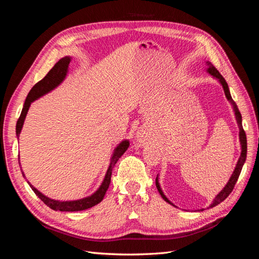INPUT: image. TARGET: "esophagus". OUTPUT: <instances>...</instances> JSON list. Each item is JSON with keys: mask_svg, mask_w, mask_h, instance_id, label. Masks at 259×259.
<instances>
[{"mask_svg": "<svg viewBox=\"0 0 259 259\" xmlns=\"http://www.w3.org/2000/svg\"><path fill=\"white\" fill-rule=\"evenodd\" d=\"M144 137H145V136L142 134V133H138V134H137V140H139V142H140V140H142Z\"/></svg>", "mask_w": 259, "mask_h": 259, "instance_id": "obj_1", "label": "esophagus"}]
</instances>
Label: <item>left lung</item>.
I'll use <instances>...</instances> for the list:
<instances>
[{
	"mask_svg": "<svg viewBox=\"0 0 259 259\" xmlns=\"http://www.w3.org/2000/svg\"><path fill=\"white\" fill-rule=\"evenodd\" d=\"M206 66H207V70H206V71H207L211 76H213L214 79H216L219 83H221V85L223 86V89H224V92H225V95H226L227 99L229 100V103L231 104V106H232V108H233L234 115H236V120H237L238 126H239V139H240V145H241V154H240V158H239V160H238V162H237V165H236V167H234V170H233L232 175L230 176V178H229V180H228V183H227V185L224 187V189L216 195L215 199L213 200V202H211V204L208 206V207H214V206L218 205L221 202H223V201L231 193V191L233 190L234 185H236V183H237V180H238V178H239V176H240V173H241V170H242V167H243V165H244L245 160H246L247 143H246L245 132H244V130H243V126H242V115H241V113H240V111H239L237 104L234 103L232 97H231V94H230V91H229V88H228V84H227V82H226V80L223 77V75L217 71V69H216L213 65H211L209 61H206ZM155 186H156V188H158V191L160 192L161 197L164 199V201H166L167 203H169V204L174 205L173 203H171V202L165 197V194L163 193V191H162V189H161V187H160V184H159V176H156V178H155ZM174 206H175V205H174ZM201 210H203V209H201Z\"/></svg>",
	"mask_w": 259,
	"mask_h": 259,
	"instance_id": "left-lung-1",
	"label": "left lung"
}]
</instances>
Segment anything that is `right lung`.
<instances>
[{"label":"right lung","instance_id":"obj_1","mask_svg":"<svg viewBox=\"0 0 259 259\" xmlns=\"http://www.w3.org/2000/svg\"><path fill=\"white\" fill-rule=\"evenodd\" d=\"M70 61H71V57L70 56H66L64 58H61L57 62V64L50 70V72L44 76V79H42L40 82H37L29 92L28 96L25 100V104H23L21 114H20L19 119L17 121V124H16V135H17L18 139H19L20 132L23 126V122H25L26 115L28 113V110H29L31 104H32L34 100L44 96L45 94L52 92L53 90L56 89L58 85H60L62 82H64V80L66 79V76L68 74ZM128 146H130L128 140L124 139L114 148L113 153H112L111 159H110V164H109V167L107 169V173L105 175L103 183H101V185L99 186V188L95 192L86 198H83L80 200H74V201L54 200V199L46 197V195H44L42 192L38 191L36 188L31 185L29 182H27V183L29 184L31 189L34 191V193L37 195V197L40 198L46 205L54 210L77 211V210H84V209L91 208L93 206H95L96 204H98L99 202L103 201L105 194L109 188V185H110L112 169L115 165V163L123 155V153L127 150ZM19 166H20V161H19ZM21 174L23 177L26 178V175H25V173H23L22 169H21Z\"/></svg>","mask_w":259,"mask_h":259}]
</instances>
